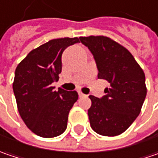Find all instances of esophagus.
Wrapping results in <instances>:
<instances>
[{"label": "esophagus", "mask_w": 158, "mask_h": 158, "mask_svg": "<svg viewBox=\"0 0 158 158\" xmlns=\"http://www.w3.org/2000/svg\"><path fill=\"white\" fill-rule=\"evenodd\" d=\"M79 98H83V97H85V95H84V94H83L82 92H80V91H79Z\"/></svg>", "instance_id": "1"}]
</instances>
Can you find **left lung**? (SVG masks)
Returning a JSON list of instances; mask_svg holds the SVG:
<instances>
[{
  "mask_svg": "<svg viewBox=\"0 0 158 158\" xmlns=\"http://www.w3.org/2000/svg\"><path fill=\"white\" fill-rule=\"evenodd\" d=\"M79 39L94 56L98 79H106L111 86L102 98L89 96L90 126L103 136L122 134L139 116L146 98L144 71L125 47L109 37L90 35Z\"/></svg>",
  "mask_w": 158,
  "mask_h": 158,
  "instance_id": "1",
  "label": "left lung"
}]
</instances>
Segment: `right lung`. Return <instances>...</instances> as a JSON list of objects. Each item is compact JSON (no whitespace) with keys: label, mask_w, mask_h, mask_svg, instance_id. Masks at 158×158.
I'll list each match as a JSON object with an SVG mask.
<instances>
[{"label":"right lung","mask_w":158,"mask_h":158,"mask_svg":"<svg viewBox=\"0 0 158 158\" xmlns=\"http://www.w3.org/2000/svg\"><path fill=\"white\" fill-rule=\"evenodd\" d=\"M78 37L52 39L30 52L15 70L13 92L27 127L43 138L62 134L70 110L78 100L76 91L52 87L61 72V54Z\"/></svg>","instance_id":"right-lung-1"}]
</instances>
